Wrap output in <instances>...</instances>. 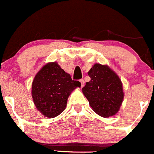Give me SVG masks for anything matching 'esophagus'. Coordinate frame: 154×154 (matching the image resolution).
I'll use <instances>...</instances> for the list:
<instances>
[{"instance_id":"34e87169","label":"esophagus","mask_w":154,"mask_h":154,"mask_svg":"<svg viewBox=\"0 0 154 154\" xmlns=\"http://www.w3.org/2000/svg\"><path fill=\"white\" fill-rule=\"evenodd\" d=\"M80 82H81V84H82V85H81V86H82V87H84V85H85V80H84V79H80Z\"/></svg>"}]
</instances>
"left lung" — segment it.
Segmentation results:
<instances>
[{"mask_svg":"<svg viewBox=\"0 0 154 154\" xmlns=\"http://www.w3.org/2000/svg\"><path fill=\"white\" fill-rule=\"evenodd\" d=\"M91 81L82 88L93 110L104 118L113 116L124 99L120 78L109 66L96 63L88 72Z\"/></svg>","mask_w":154,"mask_h":154,"instance_id":"8db88e82","label":"left lung"}]
</instances>
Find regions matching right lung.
<instances>
[{
	"instance_id": "obj_1",
	"label": "right lung",
	"mask_w": 154,
	"mask_h": 154,
	"mask_svg": "<svg viewBox=\"0 0 154 154\" xmlns=\"http://www.w3.org/2000/svg\"><path fill=\"white\" fill-rule=\"evenodd\" d=\"M79 81L72 80L55 62L48 63L38 72L32 84V97L36 109L47 118H54L65 109L69 94Z\"/></svg>"
}]
</instances>
